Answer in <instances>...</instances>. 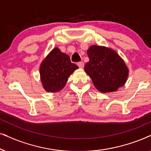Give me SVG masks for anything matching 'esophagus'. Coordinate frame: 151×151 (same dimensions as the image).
<instances>
[{
	"mask_svg": "<svg viewBox=\"0 0 151 151\" xmlns=\"http://www.w3.org/2000/svg\"><path fill=\"white\" fill-rule=\"evenodd\" d=\"M78 66L80 69H82L84 67V63L82 62H80V63H78Z\"/></svg>",
	"mask_w": 151,
	"mask_h": 151,
	"instance_id": "obj_1",
	"label": "esophagus"
}]
</instances>
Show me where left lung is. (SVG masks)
I'll return each mask as SVG.
<instances>
[{
    "label": "left lung",
    "instance_id": "obj_1",
    "mask_svg": "<svg viewBox=\"0 0 151 151\" xmlns=\"http://www.w3.org/2000/svg\"><path fill=\"white\" fill-rule=\"evenodd\" d=\"M87 55L89 61L84 66V71L99 91H116L126 83L129 69L116 51L106 47L92 45Z\"/></svg>",
    "mask_w": 151,
    "mask_h": 151
}]
</instances>
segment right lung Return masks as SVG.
Masks as SVG:
<instances>
[{"instance_id":"right-lung-1","label":"right lung","mask_w":151,"mask_h":151,"mask_svg":"<svg viewBox=\"0 0 151 151\" xmlns=\"http://www.w3.org/2000/svg\"><path fill=\"white\" fill-rule=\"evenodd\" d=\"M78 67L71 63L67 54L55 47L43 60L40 66V80L44 89L55 93L63 89L68 78Z\"/></svg>"}]
</instances>
